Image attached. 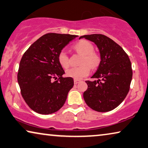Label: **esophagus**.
<instances>
[{"instance_id": "esophagus-1", "label": "esophagus", "mask_w": 148, "mask_h": 148, "mask_svg": "<svg viewBox=\"0 0 148 148\" xmlns=\"http://www.w3.org/2000/svg\"><path fill=\"white\" fill-rule=\"evenodd\" d=\"M81 81L80 80H78V79H74V83L75 84V85H77V83H80Z\"/></svg>"}]
</instances>
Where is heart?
I'll return each mask as SVG.
<instances>
[{
  "label": "heart",
  "instance_id": "obj_1",
  "mask_svg": "<svg viewBox=\"0 0 148 148\" xmlns=\"http://www.w3.org/2000/svg\"><path fill=\"white\" fill-rule=\"evenodd\" d=\"M73 48L77 53L83 55L81 59V66L72 67L66 71V75L74 79H81L90 73V68L95 69L101 63V57L94 51V46L87 40H82L75 44ZM58 61L61 66L64 69L69 67L70 62L67 54L64 51L60 52Z\"/></svg>",
  "mask_w": 148,
  "mask_h": 148
}]
</instances>
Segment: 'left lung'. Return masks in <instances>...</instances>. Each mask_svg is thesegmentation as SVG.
I'll use <instances>...</instances> for the list:
<instances>
[{"label": "left lung", "mask_w": 148, "mask_h": 148, "mask_svg": "<svg viewBox=\"0 0 148 148\" xmlns=\"http://www.w3.org/2000/svg\"><path fill=\"white\" fill-rule=\"evenodd\" d=\"M94 42L101 53V63L92 78L86 81L88 88L83 93L86 104L97 112H108L124 101L130 87L132 69L128 56L114 41L103 34L82 36Z\"/></svg>", "instance_id": "obj_1"}]
</instances>
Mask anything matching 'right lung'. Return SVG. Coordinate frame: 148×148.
I'll return each instance as SVG.
<instances>
[{
	"label": "right lung",
	"instance_id": "right-lung-1",
	"mask_svg": "<svg viewBox=\"0 0 148 148\" xmlns=\"http://www.w3.org/2000/svg\"><path fill=\"white\" fill-rule=\"evenodd\" d=\"M77 36L46 34L34 42L22 56L18 82L25 102L36 112L54 113L65 103L74 81L71 77H63L65 71L58 58L63 47Z\"/></svg>",
	"mask_w": 148,
	"mask_h": 148
}]
</instances>
